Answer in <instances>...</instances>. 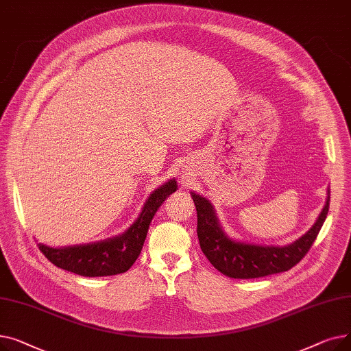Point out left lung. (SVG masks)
<instances>
[{"mask_svg":"<svg viewBox=\"0 0 351 351\" xmlns=\"http://www.w3.org/2000/svg\"><path fill=\"white\" fill-rule=\"evenodd\" d=\"M197 213V237L208 261L225 276L233 279H257L282 273L296 266L310 250L328 213L330 192L326 205L313 228L289 246H261L236 242L219 226L210 202L191 193Z\"/></svg>","mask_w":351,"mask_h":351,"instance_id":"8db88e82","label":"left lung"}]
</instances>
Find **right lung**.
I'll return each instance as SVG.
<instances>
[{"label": "right lung", "instance_id": "add662e5", "mask_svg": "<svg viewBox=\"0 0 351 351\" xmlns=\"http://www.w3.org/2000/svg\"><path fill=\"white\" fill-rule=\"evenodd\" d=\"M176 189L175 179L156 189L147 199L136 222L118 237L82 246L55 249L38 243V247L52 265L80 276L97 278V276L123 273L135 263L141 254L155 213Z\"/></svg>", "mask_w": 351, "mask_h": 351}]
</instances>
